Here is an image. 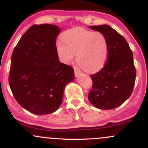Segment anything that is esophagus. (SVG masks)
Instances as JSON below:
<instances>
[{"instance_id": "esophagus-1", "label": "esophagus", "mask_w": 148, "mask_h": 148, "mask_svg": "<svg viewBox=\"0 0 148 148\" xmlns=\"http://www.w3.org/2000/svg\"><path fill=\"white\" fill-rule=\"evenodd\" d=\"M74 70H75V75L76 77H77V76H78L81 73V72H80V71H79L78 70H77L76 68H75Z\"/></svg>"}]
</instances>
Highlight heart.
<instances>
[{
  "label": "heart",
  "instance_id": "1",
  "mask_svg": "<svg viewBox=\"0 0 148 148\" xmlns=\"http://www.w3.org/2000/svg\"><path fill=\"white\" fill-rule=\"evenodd\" d=\"M61 40L56 42V48L62 62L69 64L76 54L77 63L89 73L97 72L106 65L108 58V43L101 33L73 28L64 31Z\"/></svg>",
  "mask_w": 148,
  "mask_h": 148
}]
</instances>
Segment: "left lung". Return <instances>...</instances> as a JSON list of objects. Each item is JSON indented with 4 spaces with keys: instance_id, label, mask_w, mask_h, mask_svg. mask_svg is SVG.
I'll return each mask as SVG.
<instances>
[{
    "instance_id": "1",
    "label": "left lung",
    "mask_w": 148,
    "mask_h": 148,
    "mask_svg": "<svg viewBox=\"0 0 148 148\" xmlns=\"http://www.w3.org/2000/svg\"><path fill=\"white\" fill-rule=\"evenodd\" d=\"M89 28L106 36L109 53L104 67L90 75L93 83L88 99L98 108L110 110L122 105L133 92L136 75L133 53L125 38L108 25Z\"/></svg>"
}]
</instances>
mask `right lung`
<instances>
[{"mask_svg": "<svg viewBox=\"0 0 148 148\" xmlns=\"http://www.w3.org/2000/svg\"><path fill=\"white\" fill-rule=\"evenodd\" d=\"M60 31L55 25H33L12 54L11 91L18 103L34 114L55 112L66 84L75 78L73 69L58 60L56 40Z\"/></svg>", "mask_w": 148, "mask_h": 148, "instance_id": "add662e5", "label": "right lung"}]
</instances>
